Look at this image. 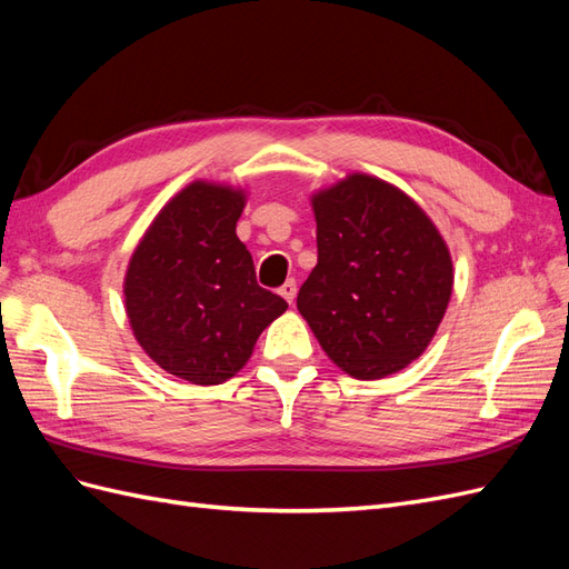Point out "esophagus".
Masks as SVG:
<instances>
[{
	"instance_id": "34e87169",
	"label": "esophagus",
	"mask_w": 569,
	"mask_h": 569,
	"mask_svg": "<svg viewBox=\"0 0 569 569\" xmlns=\"http://www.w3.org/2000/svg\"><path fill=\"white\" fill-rule=\"evenodd\" d=\"M280 297L287 301V303H291L297 299V282L295 280H287L282 287H280Z\"/></svg>"
}]
</instances>
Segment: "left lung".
I'll use <instances>...</instances> for the list:
<instances>
[{
	"label": "left lung",
	"instance_id": "obj_1",
	"mask_svg": "<svg viewBox=\"0 0 569 569\" xmlns=\"http://www.w3.org/2000/svg\"><path fill=\"white\" fill-rule=\"evenodd\" d=\"M318 266L297 308L356 380H382L429 347L453 291L437 226L399 187L351 173L311 197Z\"/></svg>",
	"mask_w": 569,
	"mask_h": 569
}]
</instances>
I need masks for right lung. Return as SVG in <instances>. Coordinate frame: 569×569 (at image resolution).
Instances as JSON below:
<instances>
[{"label": "right lung", "instance_id": "obj_1", "mask_svg": "<svg viewBox=\"0 0 569 569\" xmlns=\"http://www.w3.org/2000/svg\"><path fill=\"white\" fill-rule=\"evenodd\" d=\"M247 192L194 180L151 220L132 251L123 295L134 339L166 372L222 385L247 366L287 301L258 287L237 237Z\"/></svg>", "mask_w": 569, "mask_h": 569}]
</instances>
